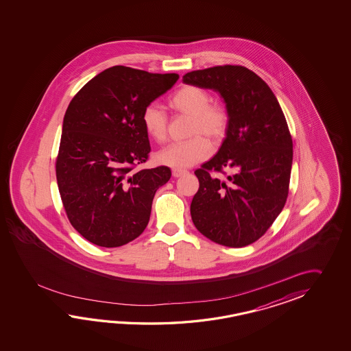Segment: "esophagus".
<instances>
[{
	"mask_svg": "<svg viewBox=\"0 0 351 351\" xmlns=\"http://www.w3.org/2000/svg\"><path fill=\"white\" fill-rule=\"evenodd\" d=\"M186 171H183V169H173L172 176L174 178H179V177H182L183 174H186Z\"/></svg>",
	"mask_w": 351,
	"mask_h": 351,
	"instance_id": "obj_1",
	"label": "esophagus"
}]
</instances>
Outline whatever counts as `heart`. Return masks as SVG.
I'll return each instance as SVG.
<instances>
[{
    "mask_svg": "<svg viewBox=\"0 0 351 351\" xmlns=\"http://www.w3.org/2000/svg\"><path fill=\"white\" fill-rule=\"evenodd\" d=\"M174 112L189 115L191 125L186 142L172 143L156 156L159 165L174 169H186L207 159L210 143L219 144L226 138L231 125V112L223 101H212L208 91L195 85H186L177 90L169 99ZM143 129L150 139L165 142L168 133V117L165 110L150 103L143 109Z\"/></svg>",
    "mask_w": 351,
    "mask_h": 351,
    "instance_id": "heart-1",
    "label": "heart"
}]
</instances>
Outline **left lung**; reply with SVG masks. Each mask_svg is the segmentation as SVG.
<instances>
[{"label": "left lung", "instance_id": "obj_1", "mask_svg": "<svg viewBox=\"0 0 351 351\" xmlns=\"http://www.w3.org/2000/svg\"><path fill=\"white\" fill-rule=\"evenodd\" d=\"M183 82L218 91L231 112V125L215 157L194 174L199 189L191 204L194 226L227 247H245L262 237L289 195L292 138L284 112L269 85L241 65L195 70ZM232 167L227 179L212 172Z\"/></svg>", "mask_w": 351, "mask_h": 351}]
</instances>
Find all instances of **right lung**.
Listing matches in <instances>:
<instances>
[{
  "instance_id": "right-lung-1",
  "label": "right lung",
  "mask_w": 351,
  "mask_h": 351,
  "mask_svg": "<svg viewBox=\"0 0 351 351\" xmlns=\"http://www.w3.org/2000/svg\"><path fill=\"white\" fill-rule=\"evenodd\" d=\"M178 77L109 67L86 82L67 106L56 179L70 223L91 243L127 245L149 222L154 194L172 173L165 165L135 171L150 152L141 117Z\"/></svg>"
}]
</instances>
